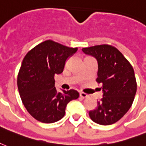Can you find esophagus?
<instances>
[{
  "label": "esophagus",
  "mask_w": 146,
  "mask_h": 146,
  "mask_svg": "<svg viewBox=\"0 0 146 146\" xmlns=\"http://www.w3.org/2000/svg\"><path fill=\"white\" fill-rule=\"evenodd\" d=\"M80 97L82 98H86L87 97V94H85V93H80Z\"/></svg>",
  "instance_id": "1"
}]
</instances>
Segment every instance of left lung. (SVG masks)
Returning a JSON list of instances; mask_svg holds the SVG:
<instances>
[{"mask_svg":"<svg viewBox=\"0 0 146 146\" xmlns=\"http://www.w3.org/2000/svg\"><path fill=\"white\" fill-rule=\"evenodd\" d=\"M98 61L97 82L102 84L103 98L97 108L89 112L93 121L112 125L125 115L133 103L137 84L133 67L122 53L110 45L82 48Z\"/></svg>","mask_w":146,"mask_h":146,"instance_id":"8db88e82","label":"left lung"}]
</instances>
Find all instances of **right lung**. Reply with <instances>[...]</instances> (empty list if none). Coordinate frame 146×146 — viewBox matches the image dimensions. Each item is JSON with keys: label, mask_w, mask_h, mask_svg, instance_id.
Masks as SVG:
<instances>
[{"label": "right lung", "mask_w": 146, "mask_h": 146, "mask_svg": "<svg viewBox=\"0 0 146 146\" xmlns=\"http://www.w3.org/2000/svg\"><path fill=\"white\" fill-rule=\"evenodd\" d=\"M77 51L46 40L26 54L18 76V87L24 106L38 121L53 123L64 117L67 104L79 98L75 90L57 92L55 74H60L69 57Z\"/></svg>", "instance_id": "right-lung-1"}]
</instances>
